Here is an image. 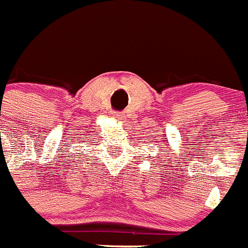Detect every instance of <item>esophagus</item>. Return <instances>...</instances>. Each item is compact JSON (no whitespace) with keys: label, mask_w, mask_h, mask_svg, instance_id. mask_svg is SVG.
<instances>
[{"label":"esophagus","mask_w":248,"mask_h":248,"mask_svg":"<svg viewBox=\"0 0 248 248\" xmlns=\"http://www.w3.org/2000/svg\"><path fill=\"white\" fill-rule=\"evenodd\" d=\"M114 117H115V118H118V119H119V118H120V117H119V114H118V113H117V114L114 115Z\"/></svg>","instance_id":"34e87169"}]
</instances>
